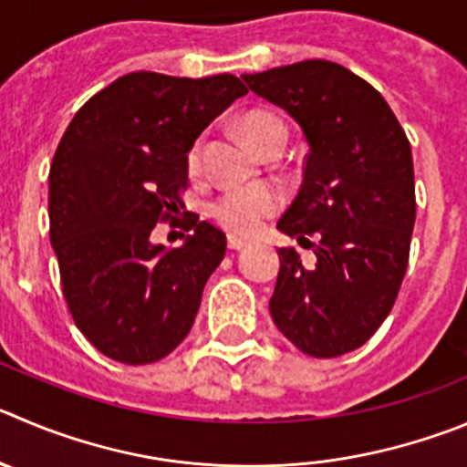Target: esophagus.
I'll list each match as a JSON object with an SVG mask.
<instances>
[{"label":"esophagus","mask_w":467,"mask_h":467,"mask_svg":"<svg viewBox=\"0 0 467 467\" xmlns=\"http://www.w3.org/2000/svg\"><path fill=\"white\" fill-rule=\"evenodd\" d=\"M248 242L246 239L237 237V234H230L228 237V248H233V251H242V248H246Z\"/></svg>","instance_id":"esophagus-1"}]
</instances>
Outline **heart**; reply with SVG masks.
I'll use <instances>...</instances> for the list:
<instances>
[{"instance_id": "obj_1", "label": "heart", "mask_w": 467, "mask_h": 467, "mask_svg": "<svg viewBox=\"0 0 467 467\" xmlns=\"http://www.w3.org/2000/svg\"><path fill=\"white\" fill-rule=\"evenodd\" d=\"M242 130L254 147H260L269 135L285 133V124L272 112H248L242 119ZM202 140H195L189 150V168L200 165ZM281 207V193L272 186H246V189H230L213 200L209 213L216 223L234 234H254L263 228L265 219H269Z\"/></svg>"}]
</instances>
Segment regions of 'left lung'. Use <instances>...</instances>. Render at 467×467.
I'll use <instances>...</instances> for the list:
<instances>
[{
    "label": "left lung",
    "instance_id": "8db88e82",
    "mask_svg": "<svg viewBox=\"0 0 467 467\" xmlns=\"http://www.w3.org/2000/svg\"><path fill=\"white\" fill-rule=\"evenodd\" d=\"M242 78L308 142L302 189L278 230L308 244L316 260L278 248L274 325L306 355H346L385 322L408 269L417 209L410 142L380 91L341 64L306 59Z\"/></svg>",
    "mask_w": 467,
    "mask_h": 467
}]
</instances>
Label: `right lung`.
<instances>
[{
	"mask_svg": "<svg viewBox=\"0 0 467 467\" xmlns=\"http://www.w3.org/2000/svg\"><path fill=\"white\" fill-rule=\"evenodd\" d=\"M244 94L230 73L135 71L91 96L59 140L50 242L78 329L110 359L154 364L191 332L225 234L195 213L180 248L151 244V230L180 212L191 145Z\"/></svg>",
	"mask_w": 467,
	"mask_h": 467,
	"instance_id": "obj_1",
	"label": "right lung"
}]
</instances>
